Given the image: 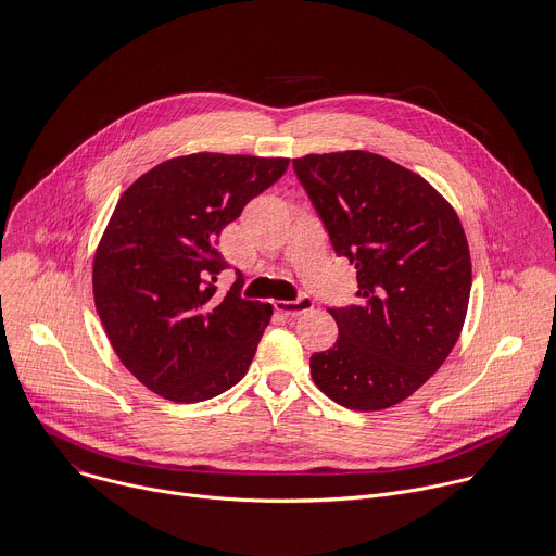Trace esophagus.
Returning <instances> with one entry per match:
<instances>
[{
	"label": "esophagus",
	"mask_w": 556,
	"mask_h": 556,
	"mask_svg": "<svg viewBox=\"0 0 556 556\" xmlns=\"http://www.w3.org/2000/svg\"><path fill=\"white\" fill-rule=\"evenodd\" d=\"M313 308V299L308 294H301L294 301H275V311L286 315V317H296L304 315Z\"/></svg>",
	"instance_id": "34e87169"
}]
</instances>
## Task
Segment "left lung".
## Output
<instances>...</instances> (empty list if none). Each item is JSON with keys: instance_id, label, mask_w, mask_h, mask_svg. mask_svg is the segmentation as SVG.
Listing matches in <instances>:
<instances>
[{"instance_id": "1", "label": "left lung", "mask_w": 556, "mask_h": 556, "mask_svg": "<svg viewBox=\"0 0 556 556\" xmlns=\"http://www.w3.org/2000/svg\"><path fill=\"white\" fill-rule=\"evenodd\" d=\"M357 304L330 308L339 337L311 357L317 388L350 410L408 399L457 343L472 286L464 226L417 173L366 150L292 160Z\"/></svg>"}]
</instances>
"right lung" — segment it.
<instances>
[{"mask_svg":"<svg viewBox=\"0 0 556 556\" xmlns=\"http://www.w3.org/2000/svg\"><path fill=\"white\" fill-rule=\"evenodd\" d=\"M283 157L197 153L141 175L117 201L92 264L99 319L122 364L175 403L243 379L273 306L219 296L222 230L288 168Z\"/></svg>","mask_w":556,"mask_h":556,"instance_id":"obj_1","label":"right lung"}]
</instances>
